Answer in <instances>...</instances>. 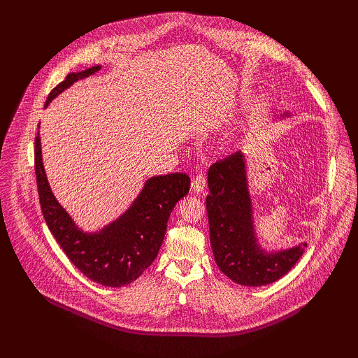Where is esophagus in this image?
Wrapping results in <instances>:
<instances>
[{"instance_id": "obj_1", "label": "esophagus", "mask_w": 358, "mask_h": 358, "mask_svg": "<svg viewBox=\"0 0 358 358\" xmlns=\"http://www.w3.org/2000/svg\"><path fill=\"white\" fill-rule=\"evenodd\" d=\"M206 185H208V181H206V177L203 174H199L193 178V182H192V189L194 190V193H201L204 192Z\"/></svg>"}]
</instances>
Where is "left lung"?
I'll return each mask as SVG.
<instances>
[{
  "label": "left lung",
  "instance_id": "8db88e82",
  "mask_svg": "<svg viewBox=\"0 0 358 358\" xmlns=\"http://www.w3.org/2000/svg\"><path fill=\"white\" fill-rule=\"evenodd\" d=\"M286 116H290L289 111L281 117ZM247 169V157L241 150L213 164L208 171L210 194L206 197V209L219 270L238 285L258 287L287 274L308 243L268 252L261 248L254 227Z\"/></svg>",
  "mask_w": 358,
  "mask_h": 358
}]
</instances>
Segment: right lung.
I'll use <instances>...</instances> for the list:
<instances>
[{
  "instance_id": "obj_1",
  "label": "right lung",
  "mask_w": 358,
  "mask_h": 358,
  "mask_svg": "<svg viewBox=\"0 0 358 358\" xmlns=\"http://www.w3.org/2000/svg\"><path fill=\"white\" fill-rule=\"evenodd\" d=\"M96 65L71 72L48 96L45 107L78 80L100 71ZM34 169L43 217L56 242L84 275L106 287L135 281L157 258L166 232L168 217L180 199L189 194L190 178L184 173L146 180L130 208L97 232H84L53 196L42 161L41 135L34 142Z\"/></svg>"
}]
</instances>
